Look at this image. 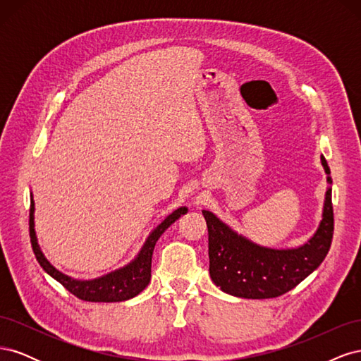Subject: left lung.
Listing matches in <instances>:
<instances>
[{"label":"left lung","mask_w":361,"mask_h":361,"mask_svg":"<svg viewBox=\"0 0 361 361\" xmlns=\"http://www.w3.org/2000/svg\"><path fill=\"white\" fill-rule=\"evenodd\" d=\"M331 183L330 167L321 157ZM209 235V274L223 292L239 298L265 300L289 292L310 276L329 253L334 215L331 188L325 192L322 221L316 233L298 248L277 250L251 243L209 212L202 211Z\"/></svg>","instance_id":"obj_1"}]
</instances>
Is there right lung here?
Segmentation results:
<instances>
[{
	"label": "right lung",
	"instance_id": "right-lung-1",
	"mask_svg": "<svg viewBox=\"0 0 361 361\" xmlns=\"http://www.w3.org/2000/svg\"><path fill=\"white\" fill-rule=\"evenodd\" d=\"M187 211H188L187 207H179V209L171 212L157 228H154V232H152L146 239V243L143 248H141L138 256L130 262L129 265L94 280H75L54 268L48 262V259L43 256L42 250L37 244V238L35 232V202H32V195H31V206H30L31 247H32V251H35L36 259L40 264V267L45 269L52 279H56L60 285H63L71 293H73L76 298H80L82 301H90V302L125 301L129 298H134L135 295H138L149 285L150 272H152V255H154L157 241L159 239V236L178 220V218H180V215L187 214Z\"/></svg>",
	"mask_w": 361,
	"mask_h": 361
}]
</instances>
